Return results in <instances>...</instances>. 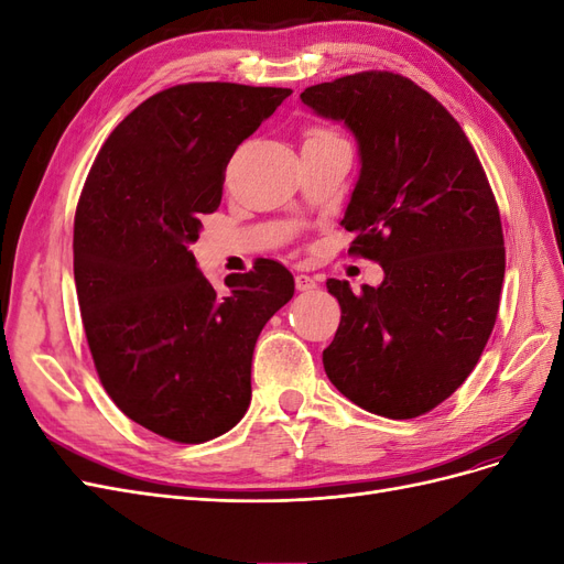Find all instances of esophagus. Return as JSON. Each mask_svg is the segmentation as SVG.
<instances>
[{
  "mask_svg": "<svg viewBox=\"0 0 564 564\" xmlns=\"http://www.w3.org/2000/svg\"><path fill=\"white\" fill-rule=\"evenodd\" d=\"M296 289L299 292H313V289H317V282L311 275H296Z\"/></svg>",
  "mask_w": 564,
  "mask_h": 564,
  "instance_id": "1",
  "label": "esophagus"
}]
</instances>
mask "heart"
Segmentation results:
<instances>
[{
    "label": "heart",
    "instance_id": "obj_1",
    "mask_svg": "<svg viewBox=\"0 0 564 564\" xmlns=\"http://www.w3.org/2000/svg\"><path fill=\"white\" fill-rule=\"evenodd\" d=\"M322 133H332V131H327V129H319V127H315V129H311V131H308V135H322ZM308 135H305V139H308Z\"/></svg>",
    "mask_w": 564,
    "mask_h": 564
}]
</instances>
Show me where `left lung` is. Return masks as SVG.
I'll use <instances>...</instances> for the list:
<instances>
[{
    "mask_svg": "<svg viewBox=\"0 0 564 564\" xmlns=\"http://www.w3.org/2000/svg\"><path fill=\"white\" fill-rule=\"evenodd\" d=\"M301 100L355 135L362 166L340 226L355 235L348 253L383 268L360 292L327 280L340 324L324 371L371 414L421 416L470 377L497 322V199L464 129L412 79L355 73Z\"/></svg>",
    "mask_w": 564,
    "mask_h": 564,
    "instance_id": "left-lung-1",
    "label": "left lung"
}]
</instances>
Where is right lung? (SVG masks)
Returning <instances> with one entry per match:
<instances>
[{"label": "right lung", "instance_id": "obj_1", "mask_svg": "<svg viewBox=\"0 0 564 564\" xmlns=\"http://www.w3.org/2000/svg\"><path fill=\"white\" fill-rule=\"evenodd\" d=\"M289 94L193 82L150 96L108 135L77 204L75 284L98 379L131 421L181 445L240 423L256 338L294 296L278 261L216 289L191 251L232 152Z\"/></svg>", "mask_w": 564, "mask_h": 564}]
</instances>
